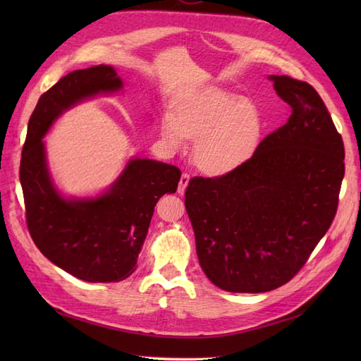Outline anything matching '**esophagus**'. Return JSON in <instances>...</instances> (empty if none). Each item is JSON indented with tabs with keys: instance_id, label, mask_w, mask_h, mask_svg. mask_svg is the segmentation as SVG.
<instances>
[{
	"instance_id": "1",
	"label": "esophagus",
	"mask_w": 361,
	"mask_h": 361,
	"mask_svg": "<svg viewBox=\"0 0 361 361\" xmlns=\"http://www.w3.org/2000/svg\"><path fill=\"white\" fill-rule=\"evenodd\" d=\"M188 183H189V173L188 172H183L181 173V178H180V183H178V194L185 192Z\"/></svg>"
}]
</instances>
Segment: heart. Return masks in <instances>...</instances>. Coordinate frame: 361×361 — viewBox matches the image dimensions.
Masks as SVG:
<instances>
[{
  "label": "heart",
  "instance_id": "1",
  "mask_svg": "<svg viewBox=\"0 0 361 361\" xmlns=\"http://www.w3.org/2000/svg\"><path fill=\"white\" fill-rule=\"evenodd\" d=\"M161 137L173 150L183 149L186 137L195 140L194 161L200 171L220 175L231 172L255 153L262 119L243 97L225 90L190 97L175 114L161 121Z\"/></svg>",
  "mask_w": 361,
  "mask_h": 361
}]
</instances>
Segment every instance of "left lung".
I'll use <instances>...</instances> for the list:
<instances>
[{
	"label": "left lung",
	"instance_id": "obj_1",
	"mask_svg": "<svg viewBox=\"0 0 361 361\" xmlns=\"http://www.w3.org/2000/svg\"><path fill=\"white\" fill-rule=\"evenodd\" d=\"M291 109L250 159L186 189L197 256L208 279L233 293L287 283L331 228L344 176V144L307 82L270 75Z\"/></svg>",
	"mask_w": 361,
	"mask_h": 361
}]
</instances>
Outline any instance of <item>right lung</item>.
<instances>
[{
    "mask_svg": "<svg viewBox=\"0 0 361 361\" xmlns=\"http://www.w3.org/2000/svg\"><path fill=\"white\" fill-rule=\"evenodd\" d=\"M121 88L122 80L106 65L66 74L38 99L21 153L30 237L52 264L87 282H119L136 270L155 204L175 192L181 176L172 164L135 158L101 197L68 200L54 188L42 141L52 122L83 99Z\"/></svg>",
    "mask_w": 361,
    "mask_h": 361,
    "instance_id": "1",
    "label": "right lung"
}]
</instances>
